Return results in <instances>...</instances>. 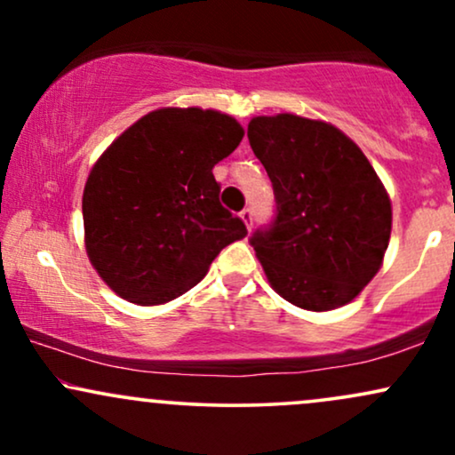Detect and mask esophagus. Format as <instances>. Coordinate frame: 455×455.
<instances>
[{
	"mask_svg": "<svg viewBox=\"0 0 455 455\" xmlns=\"http://www.w3.org/2000/svg\"><path fill=\"white\" fill-rule=\"evenodd\" d=\"M239 216H242V220H243V224L248 228H252V220H254V212L250 210V207H245V210L239 213Z\"/></svg>",
	"mask_w": 455,
	"mask_h": 455,
	"instance_id": "obj_1",
	"label": "esophagus"
}]
</instances>
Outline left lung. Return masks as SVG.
<instances>
[{
  "label": "left lung",
  "instance_id": "1",
  "mask_svg": "<svg viewBox=\"0 0 455 455\" xmlns=\"http://www.w3.org/2000/svg\"><path fill=\"white\" fill-rule=\"evenodd\" d=\"M254 156L275 196L274 222L250 237L286 301L325 312L377 275L391 235V201L363 151L336 126L299 115L254 117Z\"/></svg>",
  "mask_w": 455,
  "mask_h": 455
}]
</instances>
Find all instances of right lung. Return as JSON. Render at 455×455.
Returning <instances> with one entry per match:
<instances>
[{
    "label": "right lung",
    "instance_id": "obj_1",
    "mask_svg": "<svg viewBox=\"0 0 455 455\" xmlns=\"http://www.w3.org/2000/svg\"><path fill=\"white\" fill-rule=\"evenodd\" d=\"M243 128L203 108H158L132 124L93 164L83 192L87 257L124 299L158 306L203 280L248 231L220 205L213 166Z\"/></svg>",
    "mask_w": 455,
    "mask_h": 455
}]
</instances>
